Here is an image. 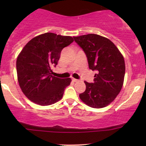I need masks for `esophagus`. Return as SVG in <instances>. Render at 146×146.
Returning a JSON list of instances; mask_svg holds the SVG:
<instances>
[{"mask_svg":"<svg viewBox=\"0 0 146 146\" xmlns=\"http://www.w3.org/2000/svg\"><path fill=\"white\" fill-rule=\"evenodd\" d=\"M72 81L74 82H78V80H77V79H75V78H72Z\"/></svg>","mask_w":146,"mask_h":146,"instance_id":"1","label":"esophagus"}]
</instances>
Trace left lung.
Here are the masks:
<instances>
[{
    "instance_id": "obj_1",
    "label": "left lung",
    "mask_w": 146,
    "mask_h": 146,
    "mask_svg": "<svg viewBox=\"0 0 146 146\" xmlns=\"http://www.w3.org/2000/svg\"><path fill=\"white\" fill-rule=\"evenodd\" d=\"M84 51L94 82H84L86 90L80 98L88 106L101 108L110 104L119 93L125 75V62L117 47L108 38L97 34L73 37Z\"/></svg>"
}]
</instances>
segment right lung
Listing matches in <instances>:
<instances>
[{
    "instance_id": "right-lung-1",
    "label": "right lung",
    "mask_w": 146,
    "mask_h": 146,
    "mask_svg": "<svg viewBox=\"0 0 146 146\" xmlns=\"http://www.w3.org/2000/svg\"><path fill=\"white\" fill-rule=\"evenodd\" d=\"M73 42L71 36L45 33L31 39L16 60L18 80L22 91L29 100L41 106L55 104L62 98L71 78L52 75L62 50Z\"/></svg>"
}]
</instances>
